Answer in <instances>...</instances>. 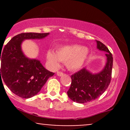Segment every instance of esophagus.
Returning <instances> with one entry per match:
<instances>
[{
    "label": "esophagus",
    "mask_w": 130,
    "mask_h": 130,
    "mask_svg": "<svg viewBox=\"0 0 130 130\" xmlns=\"http://www.w3.org/2000/svg\"><path fill=\"white\" fill-rule=\"evenodd\" d=\"M63 74V73L62 72H61V71H57V75L59 76H62Z\"/></svg>",
    "instance_id": "esophagus-1"
}]
</instances>
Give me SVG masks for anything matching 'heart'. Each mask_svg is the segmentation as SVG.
<instances>
[{"label": "heart", "mask_w": 130, "mask_h": 130, "mask_svg": "<svg viewBox=\"0 0 130 130\" xmlns=\"http://www.w3.org/2000/svg\"><path fill=\"white\" fill-rule=\"evenodd\" d=\"M89 50L79 44H73L60 47L56 53L53 50H48L46 59L51 68L57 69L60 66V62H67L68 69L75 71L80 69L87 59Z\"/></svg>", "instance_id": "obj_1"}]
</instances>
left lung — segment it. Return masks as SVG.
Instances as JSON below:
<instances>
[{"instance_id": "1", "label": "left lung", "mask_w": 130, "mask_h": 130, "mask_svg": "<svg viewBox=\"0 0 130 130\" xmlns=\"http://www.w3.org/2000/svg\"><path fill=\"white\" fill-rule=\"evenodd\" d=\"M97 48L106 52L107 63L104 69L97 74H92L84 68L71 76V83L67 92L71 100L86 103L98 98L105 92L111 83L112 69V55L101 41L96 40Z\"/></svg>"}]
</instances>
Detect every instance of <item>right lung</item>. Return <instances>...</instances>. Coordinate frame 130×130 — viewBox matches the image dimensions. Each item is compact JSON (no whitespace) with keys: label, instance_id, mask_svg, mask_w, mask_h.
Segmentation results:
<instances>
[{"label":"right lung","instance_id":"add662e5","mask_svg":"<svg viewBox=\"0 0 130 130\" xmlns=\"http://www.w3.org/2000/svg\"><path fill=\"white\" fill-rule=\"evenodd\" d=\"M48 35L22 33L13 37L0 51V80L19 97L29 98L37 95L49 77L54 74L45 69L39 60L26 57L21 48L24 40L41 39Z\"/></svg>","mask_w":130,"mask_h":130}]
</instances>
